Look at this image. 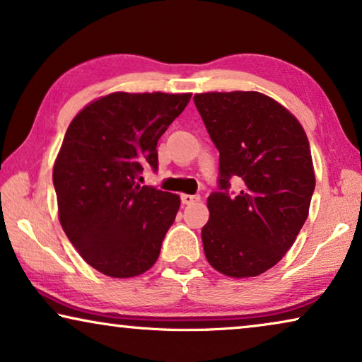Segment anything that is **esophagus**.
Instances as JSON below:
<instances>
[{"instance_id": "esophagus-1", "label": "esophagus", "mask_w": 362, "mask_h": 362, "mask_svg": "<svg viewBox=\"0 0 362 362\" xmlns=\"http://www.w3.org/2000/svg\"><path fill=\"white\" fill-rule=\"evenodd\" d=\"M182 204H194V202L201 201V196L197 194H181Z\"/></svg>"}]
</instances>
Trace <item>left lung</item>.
Masks as SVG:
<instances>
[{"label": "left lung", "instance_id": "obj_1", "mask_svg": "<svg viewBox=\"0 0 362 362\" xmlns=\"http://www.w3.org/2000/svg\"><path fill=\"white\" fill-rule=\"evenodd\" d=\"M194 103L219 150V191L207 197L206 259L232 279L279 264L308 217L315 170L308 138L291 112L260 92L196 93ZM230 179L241 191L228 192Z\"/></svg>", "mask_w": 362, "mask_h": 362}]
</instances>
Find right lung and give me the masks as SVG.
<instances>
[{
  "label": "right lung",
  "instance_id": "1",
  "mask_svg": "<svg viewBox=\"0 0 362 362\" xmlns=\"http://www.w3.org/2000/svg\"><path fill=\"white\" fill-rule=\"evenodd\" d=\"M191 93L113 92L69 125L52 170L59 221L88 265L130 279L150 270L175 222L177 194L141 186L156 145Z\"/></svg>",
  "mask_w": 362,
  "mask_h": 362
}]
</instances>
